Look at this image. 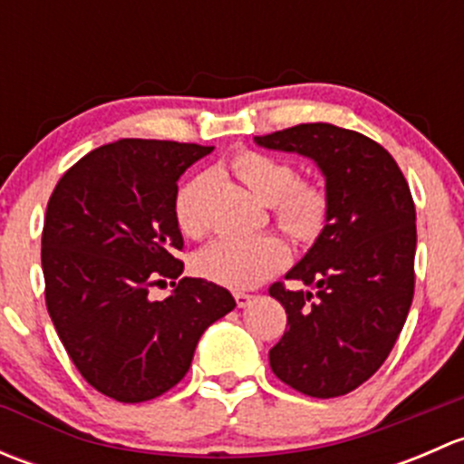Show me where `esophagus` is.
Listing matches in <instances>:
<instances>
[{"instance_id": "esophagus-1", "label": "esophagus", "mask_w": 464, "mask_h": 464, "mask_svg": "<svg viewBox=\"0 0 464 464\" xmlns=\"http://www.w3.org/2000/svg\"><path fill=\"white\" fill-rule=\"evenodd\" d=\"M254 294H245V292H236V303L237 307H246L251 305V301H254Z\"/></svg>"}]
</instances>
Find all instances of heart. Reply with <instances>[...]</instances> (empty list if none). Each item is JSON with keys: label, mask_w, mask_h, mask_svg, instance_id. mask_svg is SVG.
<instances>
[{"label": "heart", "mask_w": 464, "mask_h": 464, "mask_svg": "<svg viewBox=\"0 0 464 464\" xmlns=\"http://www.w3.org/2000/svg\"><path fill=\"white\" fill-rule=\"evenodd\" d=\"M231 168L251 193L265 204H274L276 222L298 242H312L327 222V193L314 181L298 179L292 163L271 154L242 150L231 159ZM210 188V175L202 172L186 181L175 199V218L190 237L206 233L204 199ZM287 245L278 236L222 237L195 256L199 276L228 289H249L260 285L285 266Z\"/></svg>", "instance_id": "obj_1"}]
</instances>
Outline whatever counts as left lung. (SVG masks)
Returning <instances> with one entry per match:
<instances>
[{
	"instance_id": "8db88e82",
	"label": "left lung",
	"mask_w": 464,
	"mask_h": 464,
	"mask_svg": "<svg viewBox=\"0 0 464 464\" xmlns=\"http://www.w3.org/2000/svg\"><path fill=\"white\" fill-rule=\"evenodd\" d=\"M254 141L312 159L330 204L312 249L285 276L312 289L269 287L287 312L269 366L303 395H345L386 362L413 303L411 188L388 150L353 130L301 123Z\"/></svg>"
}]
</instances>
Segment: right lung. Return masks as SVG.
I'll return each mask as SVG.
<instances>
[{
  "label": "right lung",
  "instance_id": "obj_1",
  "mask_svg": "<svg viewBox=\"0 0 464 464\" xmlns=\"http://www.w3.org/2000/svg\"><path fill=\"white\" fill-rule=\"evenodd\" d=\"M213 152L198 143L121 139L73 163L51 193L42 231L46 310L89 386L123 404L181 382L206 327L236 307L231 292L181 278L177 181Z\"/></svg>",
  "mask_w": 464,
  "mask_h": 464
}]
</instances>
